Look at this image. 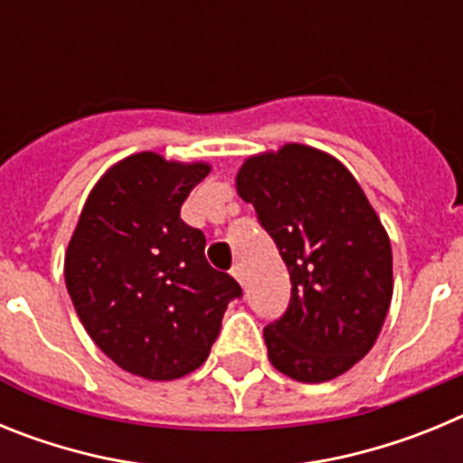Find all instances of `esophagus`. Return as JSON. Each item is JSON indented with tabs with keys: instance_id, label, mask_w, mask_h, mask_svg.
<instances>
[{
	"instance_id": "esophagus-1",
	"label": "esophagus",
	"mask_w": 463,
	"mask_h": 463,
	"mask_svg": "<svg viewBox=\"0 0 463 463\" xmlns=\"http://www.w3.org/2000/svg\"><path fill=\"white\" fill-rule=\"evenodd\" d=\"M229 273H232L239 282H243V267H241V264H234V267L229 269Z\"/></svg>"
}]
</instances>
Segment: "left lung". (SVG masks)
Here are the masks:
<instances>
[{
  "instance_id": "left-lung-1",
  "label": "left lung",
  "mask_w": 463,
  "mask_h": 463,
  "mask_svg": "<svg viewBox=\"0 0 463 463\" xmlns=\"http://www.w3.org/2000/svg\"><path fill=\"white\" fill-rule=\"evenodd\" d=\"M236 187L292 282L288 310L264 326L269 359L298 383L345 373L392 301V245L369 199L338 159L298 143L248 159Z\"/></svg>"
}]
</instances>
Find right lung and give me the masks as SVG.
Listing matches in <instances>:
<instances>
[{
    "instance_id": "obj_1",
    "label": "right lung",
    "mask_w": 463,
    "mask_h": 463,
    "mask_svg": "<svg viewBox=\"0 0 463 463\" xmlns=\"http://www.w3.org/2000/svg\"><path fill=\"white\" fill-rule=\"evenodd\" d=\"M208 165L155 153L122 159L90 192L64 257L85 331L120 369L175 380L206 362L229 301L243 294L206 261L181 206Z\"/></svg>"
}]
</instances>
